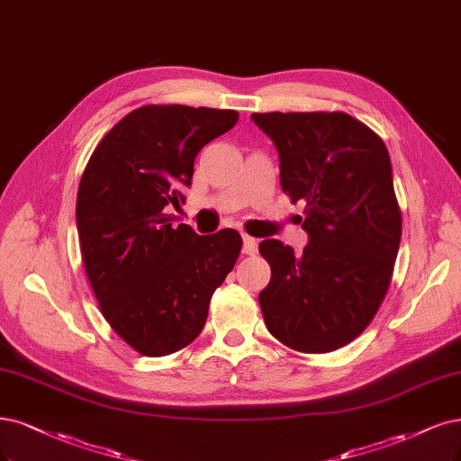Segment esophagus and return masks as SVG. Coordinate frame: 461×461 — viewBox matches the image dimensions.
I'll list each match as a JSON object with an SVG mask.
<instances>
[{
    "mask_svg": "<svg viewBox=\"0 0 461 461\" xmlns=\"http://www.w3.org/2000/svg\"><path fill=\"white\" fill-rule=\"evenodd\" d=\"M242 240H244L242 251L246 253V256H253V253L258 251V240H256V238H251V236L244 234V236H242Z\"/></svg>",
    "mask_w": 461,
    "mask_h": 461,
    "instance_id": "esophagus-1",
    "label": "esophagus"
}]
</instances>
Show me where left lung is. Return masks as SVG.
Masks as SVG:
<instances>
[{
    "label": "left lung",
    "mask_w": 461,
    "mask_h": 461,
    "mask_svg": "<svg viewBox=\"0 0 461 461\" xmlns=\"http://www.w3.org/2000/svg\"><path fill=\"white\" fill-rule=\"evenodd\" d=\"M278 150L280 185L305 202L309 244H259L271 282L259 294L273 336L301 353L358 338L387 294L402 217L385 142L345 113L251 114Z\"/></svg>",
    "instance_id": "obj_1"
}]
</instances>
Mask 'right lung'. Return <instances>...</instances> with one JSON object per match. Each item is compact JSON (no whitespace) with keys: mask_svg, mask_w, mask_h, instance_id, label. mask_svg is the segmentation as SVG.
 Instances as JSON below:
<instances>
[{"mask_svg":"<svg viewBox=\"0 0 461 461\" xmlns=\"http://www.w3.org/2000/svg\"><path fill=\"white\" fill-rule=\"evenodd\" d=\"M238 122L236 110L147 104L122 118L79 181L76 225L87 278L118 336L147 357L193 343L210 299L240 256L234 229L200 236L173 227L194 158Z\"/></svg>","mask_w":461,"mask_h":461,"instance_id":"add662e5","label":"right lung"}]
</instances>
